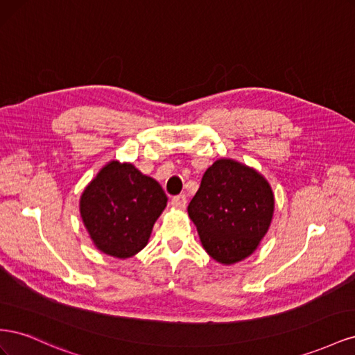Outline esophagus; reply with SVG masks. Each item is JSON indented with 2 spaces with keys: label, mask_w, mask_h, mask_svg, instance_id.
I'll return each mask as SVG.
<instances>
[{
  "label": "esophagus",
  "mask_w": 355,
  "mask_h": 355,
  "mask_svg": "<svg viewBox=\"0 0 355 355\" xmlns=\"http://www.w3.org/2000/svg\"><path fill=\"white\" fill-rule=\"evenodd\" d=\"M171 206L176 207V209H185L187 207V196L180 194L171 198Z\"/></svg>",
  "instance_id": "1"
}]
</instances>
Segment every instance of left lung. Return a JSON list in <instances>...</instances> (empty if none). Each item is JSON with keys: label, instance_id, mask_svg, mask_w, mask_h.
Here are the masks:
<instances>
[{"label": "left lung", "instance_id": "left-lung-1", "mask_svg": "<svg viewBox=\"0 0 355 355\" xmlns=\"http://www.w3.org/2000/svg\"><path fill=\"white\" fill-rule=\"evenodd\" d=\"M188 214L204 250L216 262L231 265L250 256L270 230L274 194L259 171L220 158L202 175Z\"/></svg>", "mask_w": 355, "mask_h": 355}]
</instances>
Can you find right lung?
I'll list each match as a JSON object with an SVG mask.
<instances>
[{
	"mask_svg": "<svg viewBox=\"0 0 355 355\" xmlns=\"http://www.w3.org/2000/svg\"><path fill=\"white\" fill-rule=\"evenodd\" d=\"M166 206L167 197L155 179L118 161L102 167L80 198L81 219L93 244L118 259L144 249Z\"/></svg>",
	"mask_w": 355,
	"mask_h": 355,
	"instance_id": "obj_1",
	"label": "right lung"
}]
</instances>
